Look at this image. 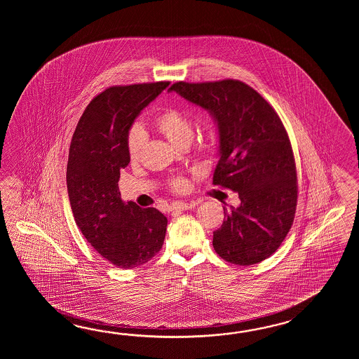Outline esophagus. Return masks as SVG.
I'll return each mask as SVG.
<instances>
[{"mask_svg": "<svg viewBox=\"0 0 359 359\" xmlns=\"http://www.w3.org/2000/svg\"><path fill=\"white\" fill-rule=\"evenodd\" d=\"M196 205H198V203H195V201H190V203L177 201L172 204V209L173 210H189V209H194Z\"/></svg>", "mask_w": 359, "mask_h": 359, "instance_id": "obj_1", "label": "esophagus"}]
</instances>
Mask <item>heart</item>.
Masks as SVG:
<instances>
[{"label": "heart", "instance_id": "1", "mask_svg": "<svg viewBox=\"0 0 359 359\" xmlns=\"http://www.w3.org/2000/svg\"><path fill=\"white\" fill-rule=\"evenodd\" d=\"M154 127L177 147H187L194 137V123L187 115L177 109H164L154 118ZM146 136L144 130L133 127L127 136V153L130 161H137L141 158L145 147ZM198 150L208 154L212 150L209 140L198 144ZM189 182L183 177H176L169 181V189L175 192H184L189 190Z\"/></svg>", "mask_w": 359, "mask_h": 359}]
</instances>
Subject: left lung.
<instances>
[{"mask_svg":"<svg viewBox=\"0 0 359 359\" xmlns=\"http://www.w3.org/2000/svg\"><path fill=\"white\" fill-rule=\"evenodd\" d=\"M176 91L213 114L221 159L213 184L236 191L241 204L224 210L213 246L222 259L252 266L267 259L290 231L298 203V178L290 138L275 109L237 79L176 82Z\"/></svg>","mask_w":359,"mask_h":359,"instance_id":"obj_1","label":"left lung"}]
</instances>
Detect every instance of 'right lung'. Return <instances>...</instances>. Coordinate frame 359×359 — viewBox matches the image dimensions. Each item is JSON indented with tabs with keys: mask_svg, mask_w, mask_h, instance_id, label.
Returning a JSON list of instances; mask_svg holds the SVG:
<instances>
[{
	"mask_svg": "<svg viewBox=\"0 0 359 359\" xmlns=\"http://www.w3.org/2000/svg\"><path fill=\"white\" fill-rule=\"evenodd\" d=\"M167 81L113 86L86 107L69 149L67 186L76 226L115 267H138L161 252L167 217L155 208L123 203L118 181L130 163L127 136L140 111Z\"/></svg>",
	"mask_w": 359,
	"mask_h": 359,
	"instance_id": "1",
	"label": "right lung"
}]
</instances>
